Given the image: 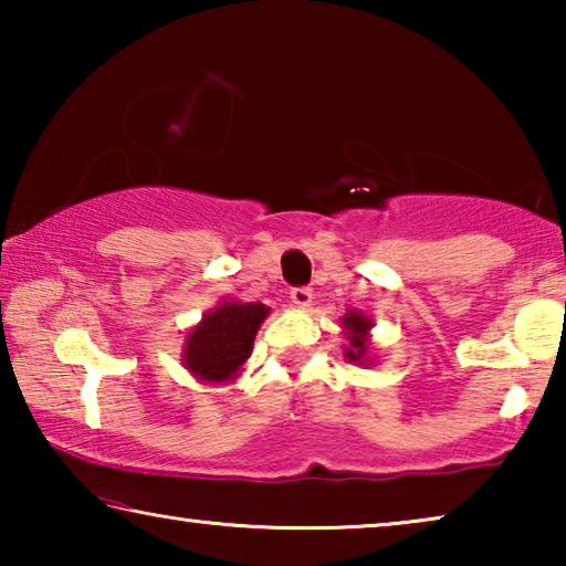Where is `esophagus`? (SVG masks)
<instances>
[{
  "label": "esophagus",
  "mask_w": 566,
  "mask_h": 566,
  "mask_svg": "<svg viewBox=\"0 0 566 566\" xmlns=\"http://www.w3.org/2000/svg\"><path fill=\"white\" fill-rule=\"evenodd\" d=\"M290 294H292V302L300 306V310H306V306L312 304V290H306V286H294Z\"/></svg>",
  "instance_id": "1"
}]
</instances>
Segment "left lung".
Returning a JSON list of instances; mask_svg holds the SVG:
<instances>
[{"instance_id": "left-lung-1", "label": "left lung", "mask_w": 566, "mask_h": 566, "mask_svg": "<svg viewBox=\"0 0 566 566\" xmlns=\"http://www.w3.org/2000/svg\"><path fill=\"white\" fill-rule=\"evenodd\" d=\"M342 327L347 332L349 347L344 349V357L357 364H369V329L371 319L361 312H349L347 317L342 319Z\"/></svg>"}]
</instances>
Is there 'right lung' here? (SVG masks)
<instances>
[{
    "label": "right lung",
    "instance_id": "add662e5",
    "mask_svg": "<svg viewBox=\"0 0 566 566\" xmlns=\"http://www.w3.org/2000/svg\"><path fill=\"white\" fill-rule=\"evenodd\" d=\"M266 314L270 306L260 302H222L187 334L181 364L199 381H232L252 354L254 337Z\"/></svg>",
    "mask_w": 566,
    "mask_h": 566
}]
</instances>
